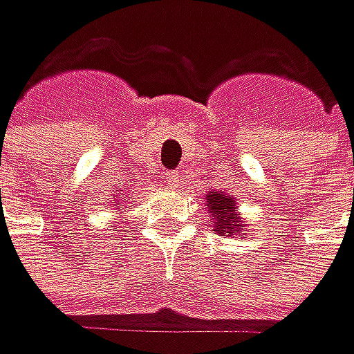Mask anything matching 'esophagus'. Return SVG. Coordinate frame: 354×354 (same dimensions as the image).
I'll list each match as a JSON object with an SVG mask.
<instances>
[{"label":"esophagus","instance_id":"esophagus-1","mask_svg":"<svg viewBox=\"0 0 354 354\" xmlns=\"http://www.w3.org/2000/svg\"><path fill=\"white\" fill-rule=\"evenodd\" d=\"M165 185L171 187V189H178L180 187V174L178 171H165Z\"/></svg>","mask_w":354,"mask_h":354}]
</instances>
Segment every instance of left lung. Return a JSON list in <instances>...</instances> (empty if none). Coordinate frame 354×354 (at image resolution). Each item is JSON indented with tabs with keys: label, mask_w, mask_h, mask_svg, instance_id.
<instances>
[{
	"label": "left lung",
	"mask_w": 354,
	"mask_h": 354,
	"mask_svg": "<svg viewBox=\"0 0 354 354\" xmlns=\"http://www.w3.org/2000/svg\"><path fill=\"white\" fill-rule=\"evenodd\" d=\"M207 209L212 214V224H214V232L224 234H239L241 232V218L236 214V201L232 197L218 193H209L207 195ZM243 236V234H241Z\"/></svg>",
	"instance_id": "left-lung-1"
}]
</instances>
